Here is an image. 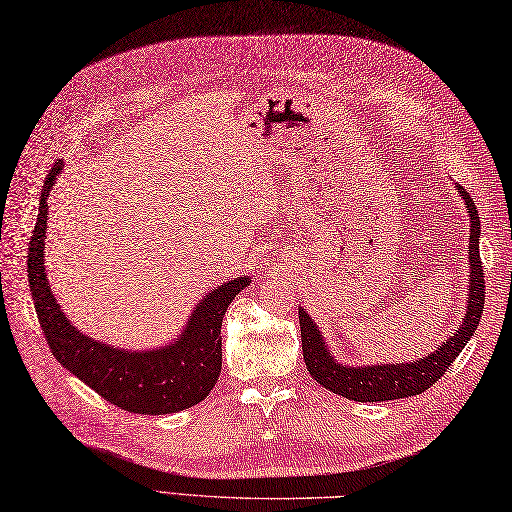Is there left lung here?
<instances>
[{"label": "left lung", "mask_w": 512, "mask_h": 512, "mask_svg": "<svg viewBox=\"0 0 512 512\" xmlns=\"http://www.w3.org/2000/svg\"><path fill=\"white\" fill-rule=\"evenodd\" d=\"M469 213V284H467V313L454 336H450L434 352L423 356L413 363H386V365H343L341 360L330 352L326 336L321 334L319 326L299 306V328H302V352L304 363L321 386L332 393L343 395L354 402H386L400 400V397L419 395L439 380L445 369L450 367L456 356L476 332L482 308H484V273L480 263V217L476 204L463 186L456 184Z\"/></svg>", "instance_id": "left-lung-1"}]
</instances>
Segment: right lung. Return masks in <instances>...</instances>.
Instances as JSON below:
<instances>
[{
  "mask_svg": "<svg viewBox=\"0 0 512 512\" xmlns=\"http://www.w3.org/2000/svg\"><path fill=\"white\" fill-rule=\"evenodd\" d=\"M60 169L62 160L45 178L28 247L30 291L49 350L73 376L128 413L169 415L206 400L221 373L223 315L252 280L241 276L215 286L199 299L178 339L154 350H123L80 332L60 308L45 276L47 197Z\"/></svg>",
  "mask_w": 512,
  "mask_h": 512,
  "instance_id": "1",
  "label": "right lung"
}]
</instances>
